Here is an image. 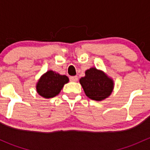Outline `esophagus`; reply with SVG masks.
Wrapping results in <instances>:
<instances>
[{
    "label": "esophagus",
    "mask_w": 150,
    "mask_h": 150,
    "mask_svg": "<svg viewBox=\"0 0 150 150\" xmlns=\"http://www.w3.org/2000/svg\"><path fill=\"white\" fill-rule=\"evenodd\" d=\"M69 80L72 82H76L78 81V76H71L69 77Z\"/></svg>",
    "instance_id": "esophagus-1"
}]
</instances>
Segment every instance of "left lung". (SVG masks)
Masks as SVG:
<instances>
[{
	"label": "left lung",
	"mask_w": 150,
	"mask_h": 150,
	"mask_svg": "<svg viewBox=\"0 0 150 150\" xmlns=\"http://www.w3.org/2000/svg\"><path fill=\"white\" fill-rule=\"evenodd\" d=\"M86 96L91 99L102 101L108 97L113 89V82L103 72L93 67L86 71L80 80Z\"/></svg>",
	"instance_id": "left-lung-1"
}]
</instances>
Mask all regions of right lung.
Masks as SVG:
<instances>
[{"instance_id":"add662e5","label":"right lung","mask_w":150,"mask_h":150,"mask_svg":"<svg viewBox=\"0 0 150 150\" xmlns=\"http://www.w3.org/2000/svg\"><path fill=\"white\" fill-rule=\"evenodd\" d=\"M69 79L66 75L48 71L39 80L37 84V91L44 98H52L57 96L64 85L68 83Z\"/></svg>"}]
</instances>
